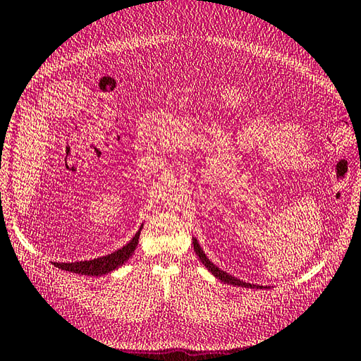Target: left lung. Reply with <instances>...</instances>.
Segmentation results:
<instances>
[{"label": "left lung", "instance_id": "obj_1", "mask_svg": "<svg viewBox=\"0 0 361 361\" xmlns=\"http://www.w3.org/2000/svg\"><path fill=\"white\" fill-rule=\"evenodd\" d=\"M192 245H195V251H196V254L199 256V259H200V262L204 263L205 265V268L211 272V274H213L214 277H217L219 280H221V282H224V283H230V285H234V286H242V288H257V289H263L265 286H262V285H252V283H247V282H243V280H240V279H235V277H233V276H230V274H226L225 271H222V269H219L213 262H211L207 256H205V252H204V250L200 248V245H199V242L196 240V239H192Z\"/></svg>", "mask_w": 361, "mask_h": 361}]
</instances>
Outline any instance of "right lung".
Listing matches in <instances>:
<instances>
[{
	"mask_svg": "<svg viewBox=\"0 0 361 361\" xmlns=\"http://www.w3.org/2000/svg\"><path fill=\"white\" fill-rule=\"evenodd\" d=\"M140 230H142V225H140L139 231L135 234L133 239H131L126 247H122L121 250L114 251L109 256L98 257L93 260H84V262H72V263H55V267L59 269H64L68 272H75V274H84V276H102V274H109V272L114 271L119 268L121 265L130 259L131 254L135 252L137 242H139V234Z\"/></svg>",
	"mask_w": 361,
	"mask_h": 361,
	"instance_id": "add662e5",
	"label": "right lung"
}]
</instances>
